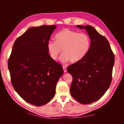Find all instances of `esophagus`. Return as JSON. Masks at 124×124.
Listing matches in <instances>:
<instances>
[{"label": "esophagus", "mask_w": 124, "mask_h": 124, "mask_svg": "<svg viewBox=\"0 0 124 124\" xmlns=\"http://www.w3.org/2000/svg\"><path fill=\"white\" fill-rule=\"evenodd\" d=\"M62 68H63V71H64V72L66 73L67 72V68L64 66H63Z\"/></svg>", "instance_id": "1"}]
</instances>
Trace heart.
I'll list each match as a JSON object with an SVG mask.
<instances>
[{"label":"heart","instance_id":"obj_1","mask_svg":"<svg viewBox=\"0 0 124 124\" xmlns=\"http://www.w3.org/2000/svg\"><path fill=\"white\" fill-rule=\"evenodd\" d=\"M55 38L56 41L50 40L47 43L48 54L54 61L57 59L62 49V62H78L84 58L89 50L91 41L85 33L65 28L57 33Z\"/></svg>","mask_w":124,"mask_h":124}]
</instances>
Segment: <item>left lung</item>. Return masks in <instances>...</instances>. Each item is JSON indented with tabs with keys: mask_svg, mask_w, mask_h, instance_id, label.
Listing matches in <instances>:
<instances>
[{
	"mask_svg": "<svg viewBox=\"0 0 124 124\" xmlns=\"http://www.w3.org/2000/svg\"><path fill=\"white\" fill-rule=\"evenodd\" d=\"M85 29L91 39L88 53L81 61L67 67L73 80L70 93L78 102L87 104L98 100L109 88L114 55L106 37L90 25H77Z\"/></svg>",
	"mask_w": 124,
	"mask_h": 124,
	"instance_id": "8db88e82",
	"label": "left lung"
}]
</instances>
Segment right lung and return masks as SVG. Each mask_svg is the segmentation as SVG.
<instances>
[{"instance_id": "obj_1", "label": "right lung", "mask_w": 124, "mask_h": 124, "mask_svg": "<svg viewBox=\"0 0 124 124\" xmlns=\"http://www.w3.org/2000/svg\"><path fill=\"white\" fill-rule=\"evenodd\" d=\"M56 25L28 28L14 42L8 60L11 83L26 102L41 106L53 98L63 73L61 65L48 54L47 43Z\"/></svg>"}]
</instances>
